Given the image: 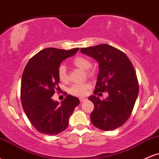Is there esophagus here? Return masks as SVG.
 Instances as JSON below:
<instances>
[{
    "instance_id": "esophagus-1",
    "label": "esophagus",
    "mask_w": 159,
    "mask_h": 159,
    "mask_svg": "<svg viewBox=\"0 0 159 159\" xmlns=\"http://www.w3.org/2000/svg\"><path fill=\"white\" fill-rule=\"evenodd\" d=\"M87 98H80V101H81V102H83L87 101Z\"/></svg>"
}]
</instances>
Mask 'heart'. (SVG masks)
Wrapping results in <instances>:
<instances>
[{
  "instance_id": "b5f03b06",
  "label": "heart",
  "mask_w": 159,
  "mask_h": 159,
  "mask_svg": "<svg viewBox=\"0 0 159 159\" xmlns=\"http://www.w3.org/2000/svg\"><path fill=\"white\" fill-rule=\"evenodd\" d=\"M72 64L78 68L82 69V70L86 71L89 75L91 74L90 71L89 69L92 66L91 61L87 57L83 56H78L74 58L72 61ZM58 78L60 81L62 82H66L69 79L68 72H67L66 67L65 65H61L58 68L57 70ZM90 88V84H74L69 89V92L72 95L76 96H84L87 93V91Z\"/></svg>"
}]
</instances>
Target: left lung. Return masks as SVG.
I'll list each match as a JSON object with an SVG mask.
<instances>
[{"label": "left lung", "instance_id": "8db88e82", "mask_svg": "<svg viewBox=\"0 0 159 159\" xmlns=\"http://www.w3.org/2000/svg\"><path fill=\"white\" fill-rule=\"evenodd\" d=\"M81 52L98 63L94 93H108L104 100L93 95L88 98L94 105L91 122L101 130H114L127 121L138 98L139 86L134 67L125 53L111 45H98Z\"/></svg>", "mask_w": 159, "mask_h": 159}]
</instances>
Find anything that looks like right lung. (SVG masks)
I'll return each mask as SVG.
<instances>
[{"mask_svg":"<svg viewBox=\"0 0 159 159\" xmlns=\"http://www.w3.org/2000/svg\"><path fill=\"white\" fill-rule=\"evenodd\" d=\"M76 48L69 51L47 48L34 56L25 66L21 78V100L25 114L32 125L47 135L64 131L69 119L80 101L68 95L61 103L52 96L60 83L57 70L62 61L75 54Z\"/></svg>","mask_w":159,"mask_h":159,"instance_id":"obj_1","label":"right lung"}]
</instances>
